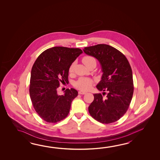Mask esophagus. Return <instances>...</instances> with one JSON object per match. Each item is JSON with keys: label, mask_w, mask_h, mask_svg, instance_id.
Masks as SVG:
<instances>
[{"label": "esophagus", "mask_w": 160, "mask_h": 160, "mask_svg": "<svg viewBox=\"0 0 160 160\" xmlns=\"http://www.w3.org/2000/svg\"><path fill=\"white\" fill-rule=\"evenodd\" d=\"M79 94H81V95H83V94H86V92H82V91H79L78 92Z\"/></svg>", "instance_id": "esophagus-1"}]
</instances>
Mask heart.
<instances>
[{
    "label": "heart",
    "mask_w": 160,
    "mask_h": 160,
    "mask_svg": "<svg viewBox=\"0 0 160 160\" xmlns=\"http://www.w3.org/2000/svg\"><path fill=\"white\" fill-rule=\"evenodd\" d=\"M82 62L85 66L88 68L89 65L92 63L96 65V60L95 58L91 56H85L82 58ZM74 69V63H72L69 68V72H72ZM93 84V81L91 79L85 77H81L79 78L74 83V86L82 91H88L92 88Z\"/></svg>",
    "instance_id": "b5f03b06"
}]
</instances>
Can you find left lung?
<instances>
[{
	"instance_id": "1",
	"label": "left lung",
	"mask_w": 160,
	"mask_h": 160,
	"mask_svg": "<svg viewBox=\"0 0 160 160\" xmlns=\"http://www.w3.org/2000/svg\"><path fill=\"white\" fill-rule=\"evenodd\" d=\"M83 50L99 62L103 74L97 88L103 92V95L108 92L105 98L101 93L94 94L89 113L99 122H114L126 113L133 97V74L129 63L122 52L108 44H97Z\"/></svg>"
}]
</instances>
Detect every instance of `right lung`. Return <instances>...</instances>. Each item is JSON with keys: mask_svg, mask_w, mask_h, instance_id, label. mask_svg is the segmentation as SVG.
Listing matches in <instances>:
<instances>
[{"mask_svg": "<svg viewBox=\"0 0 160 160\" xmlns=\"http://www.w3.org/2000/svg\"><path fill=\"white\" fill-rule=\"evenodd\" d=\"M82 52L78 48L54 47L43 51L34 62L30 95L35 110L45 121L57 122L68 115L78 92L67 88L64 94L60 95L57 88L60 82L68 83L70 66Z\"/></svg>", "mask_w": 160, "mask_h": 160, "instance_id": "obj_1", "label": "right lung"}]
</instances>
